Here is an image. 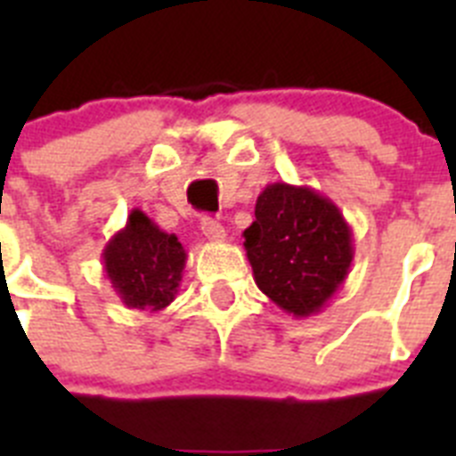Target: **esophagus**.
<instances>
[{
    "mask_svg": "<svg viewBox=\"0 0 456 456\" xmlns=\"http://www.w3.org/2000/svg\"><path fill=\"white\" fill-rule=\"evenodd\" d=\"M200 231H203V235L208 237L209 241H224L225 240L224 225H221L216 219H212V216H203V221H200Z\"/></svg>",
    "mask_w": 456,
    "mask_h": 456,
    "instance_id": "esophagus-1",
    "label": "esophagus"
}]
</instances>
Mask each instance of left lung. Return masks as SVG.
I'll return each mask as SVG.
<instances>
[{
    "label": "left lung",
    "mask_w": 456,
    "mask_h": 456,
    "mask_svg": "<svg viewBox=\"0 0 456 456\" xmlns=\"http://www.w3.org/2000/svg\"><path fill=\"white\" fill-rule=\"evenodd\" d=\"M256 285L294 317L317 315L347 278L352 228L331 199L310 187L272 183L244 231Z\"/></svg>",
    "instance_id": "left-lung-1"
}]
</instances>
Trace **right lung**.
<instances>
[{"mask_svg":"<svg viewBox=\"0 0 456 456\" xmlns=\"http://www.w3.org/2000/svg\"><path fill=\"white\" fill-rule=\"evenodd\" d=\"M104 273L127 308L159 313L183 281L187 251L175 235L164 232L141 209H132L102 251Z\"/></svg>","mask_w":456,"mask_h":456,"instance_id":"add662e5","label":"right lung"}]
</instances>
